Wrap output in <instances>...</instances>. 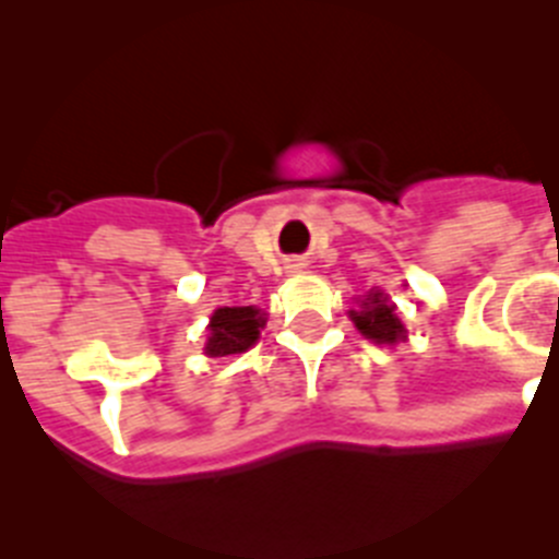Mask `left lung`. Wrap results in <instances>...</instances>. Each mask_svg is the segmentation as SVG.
Instances as JSON below:
<instances>
[{"instance_id":"obj_1","label":"left lung","mask_w":559,"mask_h":559,"mask_svg":"<svg viewBox=\"0 0 559 559\" xmlns=\"http://www.w3.org/2000/svg\"><path fill=\"white\" fill-rule=\"evenodd\" d=\"M353 322L355 328L360 330V333L367 335V338H372L374 344H394V341L403 338V324H400V319L394 316V305L386 302L380 294H372L364 302V310H353Z\"/></svg>"}]
</instances>
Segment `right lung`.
Returning <instances> with one entry per match:
<instances>
[{
  "label": "right lung",
  "mask_w": 559,
  "mask_h": 559,
  "mask_svg": "<svg viewBox=\"0 0 559 559\" xmlns=\"http://www.w3.org/2000/svg\"><path fill=\"white\" fill-rule=\"evenodd\" d=\"M265 324L263 313L257 308H218L212 313L210 341L206 353L210 355H235L246 353L260 335Z\"/></svg>",
  "instance_id": "right-lung-1"
}]
</instances>
